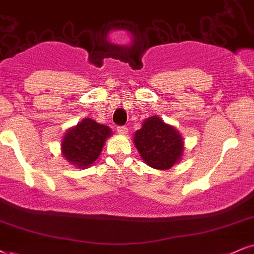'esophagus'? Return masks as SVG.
Returning a JSON list of instances; mask_svg holds the SVG:
<instances>
[{"label":"esophagus","mask_w":254,"mask_h":254,"mask_svg":"<svg viewBox=\"0 0 254 254\" xmlns=\"http://www.w3.org/2000/svg\"><path fill=\"white\" fill-rule=\"evenodd\" d=\"M117 130L119 132V134H122V135H125V134L128 133V128L126 126H118Z\"/></svg>","instance_id":"obj_1"}]
</instances>
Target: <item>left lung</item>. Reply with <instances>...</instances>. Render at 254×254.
I'll return each mask as SVG.
<instances>
[{"label":"left lung","mask_w":254,"mask_h":254,"mask_svg":"<svg viewBox=\"0 0 254 254\" xmlns=\"http://www.w3.org/2000/svg\"><path fill=\"white\" fill-rule=\"evenodd\" d=\"M134 143L147 165L156 170H168L180 160L184 142L178 130L153 117L143 122L134 135Z\"/></svg>","instance_id":"obj_1"}]
</instances>
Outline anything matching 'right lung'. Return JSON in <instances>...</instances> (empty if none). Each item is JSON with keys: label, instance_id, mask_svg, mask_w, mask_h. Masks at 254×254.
<instances>
[{"label": "right lung", "instance_id": "add662e5", "mask_svg": "<svg viewBox=\"0 0 254 254\" xmlns=\"http://www.w3.org/2000/svg\"><path fill=\"white\" fill-rule=\"evenodd\" d=\"M111 128L92 119H83L76 127L65 133L62 140V154L77 167H87L99 158Z\"/></svg>", "mask_w": 254, "mask_h": 254}]
</instances>
